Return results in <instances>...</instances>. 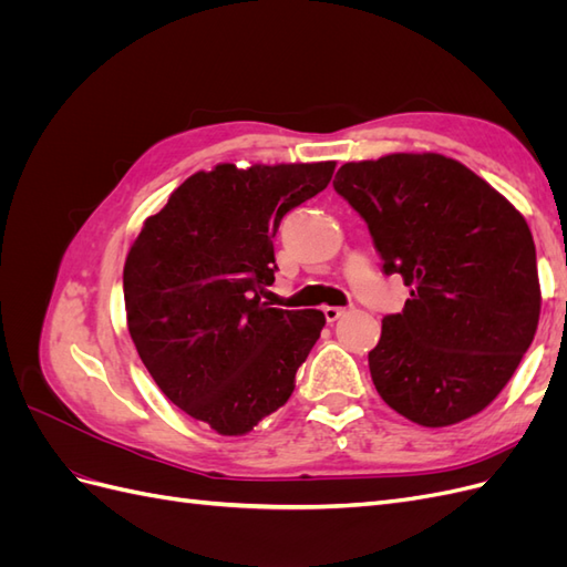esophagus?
Masks as SVG:
<instances>
[{
	"mask_svg": "<svg viewBox=\"0 0 567 567\" xmlns=\"http://www.w3.org/2000/svg\"><path fill=\"white\" fill-rule=\"evenodd\" d=\"M342 315H348L346 307H323V317H326V321H329V323L338 321Z\"/></svg>",
	"mask_w": 567,
	"mask_h": 567,
	"instance_id": "1",
	"label": "esophagus"
}]
</instances>
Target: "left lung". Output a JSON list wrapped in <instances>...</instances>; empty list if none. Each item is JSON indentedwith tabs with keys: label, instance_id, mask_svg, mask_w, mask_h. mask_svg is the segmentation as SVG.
Listing matches in <instances>:
<instances>
[{
	"label": "left lung",
	"instance_id": "left-lung-1",
	"mask_svg": "<svg viewBox=\"0 0 567 567\" xmlns=\"http://www.w3.org/2000/svg\"><path fill=\"white\" fill-rule=\"evenodd\" d=\"M333 186L364 217L383 271L411 288L369 352L383 402L425 427L480 414L537 333L542 290L525 217L440 153L346 163Z\"/></svg>",
	"mask_w": 567,
	"mask_h": 567
}]
</instances>
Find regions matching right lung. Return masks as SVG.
Instances as JSON below:
<instances>
[{
	"label": "right lung",
	"mask_w": 567,
	"mask_h": 567,
	"mask_svg": "<svg viewBox=\"0 0 567 567\" xmlns=\"http://www.w3.org/2000/svg\"><path fill=\"white\" fill-rule=\"evenodd\" d=\"M336 163L238 169L179 184L127 252V329L165 398L219 435H246L284 406L323 329L319 310L267 302L288 210L329 186Z\"/></svg>",
	"instance_id": "add662e5"
}]
</instances>
